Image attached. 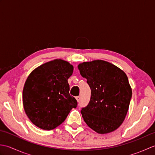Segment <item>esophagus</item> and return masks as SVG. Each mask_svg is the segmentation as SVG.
Segmentation results:
<instances>
[{"mask_svg":"<svg viewBox=\"0 0 155 155\" xmlns=\"http://www.w3.org/2000/svg\"><path fill=\"white\" fill-rule=\"evenodd\" d=\"M76 99H77V102H79V101H80V97H79V96L76 97Z\"/></svg>","mask_w":155,"mask_h":155,"instance_id":"esophagus-1","label":"esophagus"}]
</instances>
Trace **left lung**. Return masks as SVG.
<instances>
[{"label":"left lung","instance_id":"8db88e82","mask_svg":"<svg viewBox=\"0 0 155 155\" xmlns=\"http://www.w3.org/2000/svg\"><path fill=\"white\" fill-rule=\"evenodd\" d=\"M78 68L91 90L89 103L81 111L84 122L98 134L113 132L124 120L132 97L127 74L103 60L84 62Z\"/></svg>","mask_w":155,"mask_h":155}]
</instances>
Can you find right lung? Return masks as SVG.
Listing matches in <instances>:
<instances>
[{
  "mask_svg": "<svg viewBox=\"0 0 155 155\" xmlns=\"http://www.w3.org/2000/svg\"><path fill=\"white\" fill-rule=\"evenodd\" d=\"M73 66L61 58L42 64L28 75L22 91L26 114L35 126L51 130L65 120L77 101L69 94Z\"/></svg>",
  "mask_w": 155,
  "mask_h": 155,
  "instance_id": "right-lung-1",
  "label": "right lung"
}]
</instances>
